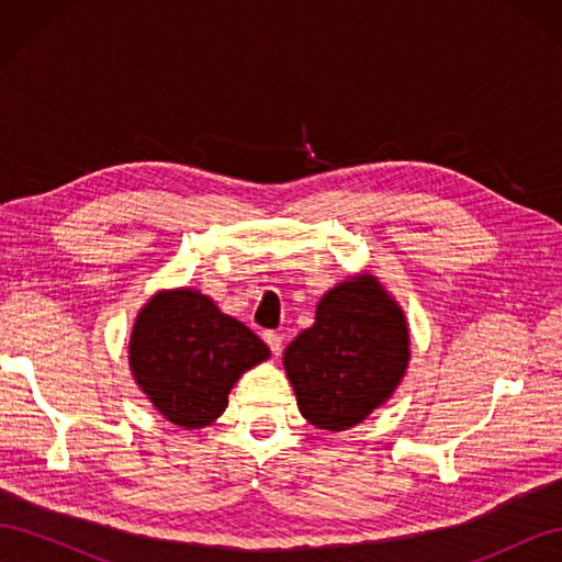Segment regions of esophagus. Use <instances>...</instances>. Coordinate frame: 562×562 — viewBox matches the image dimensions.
Here are the masks:
<instances>
[{
	"label": "esophagus",
	"mask_w": 562,
	"mask_h": 562,
	"mask_svg": "<svg viewBox=\"0 0 562 562\" xmlns=\"http://www.w3.org/2000/svg\"><path fill=\"white\" fill-rule=\"evenodd\" d=\"M262 339L267 342V347L271 349V353H274V356L281 353V349H283V337H281L279 333L267 330V333H262Z\"/></svg>",
	"instance_id": "1"
}]
</instances>
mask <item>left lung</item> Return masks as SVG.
Returning <instances> with one entry per match:
<instances>
[{
	"label": "left lung",
	"instance_id": "left-lung-1",
	"mask_svg": "<svg viewBox=\"0 0 562 562\" xmlns=\"http://www.w3.org/2000/svg\"><path fill=\"white\" fill-rule=\"evenodd\" d=\"M411 361L403 310L370 274L321 297L314 326L283 353L302 417L318 429L345 431L386 403Z\"/></svg>",
	"mask_w": 562,
	"mask_h": 562
}]
</instances>
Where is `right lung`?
I'll return each instance as SVG.
<instances>
[{
	"mask_svg": "<svg viewBox=\"0 0 562 562\" xmlns=\"http://www.w3.org/2000/svg\"><path fill=\"white\" fill-rule=\"evenodd\" d=\"M269 359L262 339L192 288L161 291L140 310L128 363L151 405L182 429L209 427L246 370Z\"/></svg>",
	"mask_w": 562,
	"mask_h": 562,
	"instance_id": "right-lung-1",
	"label": "right lung"
}]
</instances>
